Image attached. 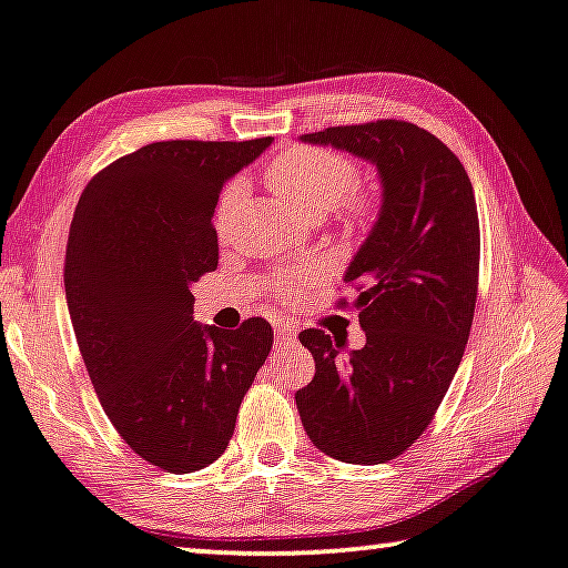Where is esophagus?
<instances>
[{"label": "esophagus", "instance_id": "1", "mask_svg": "<svg viewBox=\"0 0 568 568\" xmlns=\"http://www.w3.org/2000/svg\"><path fill=\"white\" fill-rule=\"evenodd\" d=\"M295 338V328L291 324H275V344L287 346Z\"/></svg>", "mask_w": 568, "mask_h": 568}]
</instances>
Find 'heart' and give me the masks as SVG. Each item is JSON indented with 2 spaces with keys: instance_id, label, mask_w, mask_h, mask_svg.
I'll return each instance as SVG.
<instances>
[{
  "instance_id": "heart-1",
  "label": "heart",
  "mask_w": 568,
  "mask_h": 568,
  "mask_svg": "<svg viewBox=\"0 0 568 568\" xmlns=\"http://www.w3.org/2000/svg\"><path fill=\"white\" fill-rule=\"evenodd\" d=\"M359 171L349 158L338 155L332 150H318V148H295L285 152L270 165L267 171V185L270 191L281 199L287 209H293L301 216H326L328 211H334L338 203L357 189ZM242 193L240 183H232L224 191L222 201H219L216 219L224 222V216L230 214V209L236 203ZM352 216H367V203L365 201H352ZM311 270H301L287 277L285 291H293L301 281H306Z\"/></svg>"
}]
</instances>
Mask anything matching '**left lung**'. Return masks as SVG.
<instances>
[{"instance_id":"1","label":"left lung","mask_w":568,"mask_h":568,"mask_svg":"<svg viewBox=\"0 0 568 568\" xmlns=\"http://www.w3.org/2000/svg\"><path fill=\"white\" fill-rule=\"evenodd\" d=\"M377 168V222L346 267L357 285L367 344L301 332L316 375L295 393L318 452L383 464L428 428L471 332L479 277V219L469 175L442 140L410 122L379 120L301 134ZM344 306V301H338Z\"/></svg>"}]
</instances>
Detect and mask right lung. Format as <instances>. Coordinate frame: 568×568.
Returning <instances> with one entry per match:
<instances>
[{"instance_id":"1","label":"right lung","mask_w":568,"mask_h":568,"mask_svg":"<svg viewBox=\"0 0 568 568\" xmlns=\"http://www.w3.org/2000/svg\"><path fill=\"white\" fill-rule=\"evenodd\" d=\"M270 142H152L91 178L75 206L63 277L91 385L132 452L173 474L226 452L273 346L265 318L201 326L191 293L219 262V193Z\"/></svg>"}]
</instances>
